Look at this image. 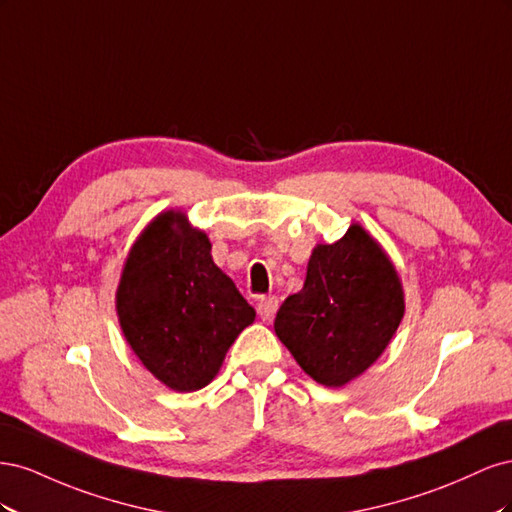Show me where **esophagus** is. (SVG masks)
Instances as JSON below:
<instances>
[{"mask_svg": "<svg viewBox=\"0 0 512 512\" xmlns=\"http://www.w3.org/2000/svg\"><path fill=\"white\" fill-rule=\"evenodd\" d=\"M277 307H280V301H277V297H267V299H260L258 303V316L265 320V322H271Z\"/></svg>", "mask_w": 512, "mask_h": 512, "instance_id": "34e87169", "label": "esophagus"}]
</instances>
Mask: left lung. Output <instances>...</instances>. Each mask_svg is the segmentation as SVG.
I'll list each match as a JSON object with an SVG mask.
<instances>
[{"mask_svg": "<svg viewBox=\"0 0 512 512\" xmlns=\"http://www.w3.org/2000/svg\"><path fill=\"white\" fill-rule=\"evenodd\" d=\"M404 309L391 258L352 224L339 241L314 247L303 288L282 303L273 327L309 378L337 389L376 363Z\"/></svg>", "mask_w": 512, "mask_h": 512, "instance_id": "8db88e82", "label": "left lung"}]
</instances>
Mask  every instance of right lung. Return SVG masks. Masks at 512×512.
Masks as SVG:
<instances>
[{"label":"right lung","instance_id":"right-lung-1","mask_svg":"<svg viewBox=\"0 0 512 512\" xmlns=\"http://www.w3.org/2000/svg\"><path fill=\"white\" fill-rule=\"evenodd\" d=\"M117 316L141 363L179 393L218 374L228 348L256 318L211 258L203 230L164 211L136 239L121 271Z\"/></svg>","mask_w":512,"mask_h":512}]
</instances>
